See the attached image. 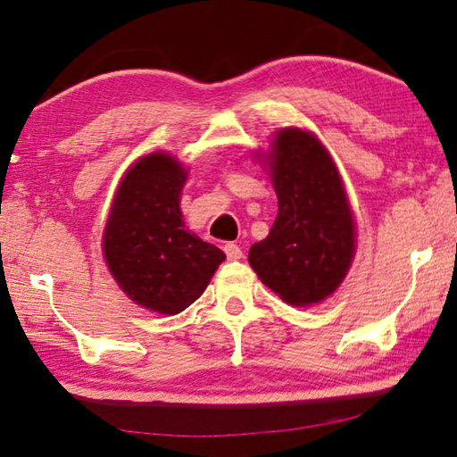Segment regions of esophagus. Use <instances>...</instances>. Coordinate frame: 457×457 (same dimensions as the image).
<instances>
[{
	"mask_svg": "<svg viewBox=\"0 0 457 457\" xmlns=\"http://www.w3.org/2000/svg\"><path fill=\"white\" fill-rule=\"evenodd\" d=\"M223 252H226L228 260H239V258H242V247L236 245L234 242H229V244L223 245Z\"/></svg>",
	"mask_w": 457,
	"mask_h": 457,
	"instance_id": "esophagus-1",
	"label": "esophagus"
}]
</instances>
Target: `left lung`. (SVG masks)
<instances>
[{
    "label": "left lung",
    "instance_id": "1",
    "mask_svg": "<svg viewBox=\"0 0 457 457\" xmlns=\"http://www.w3.org/2000/svg\"><path fill=\"white\" fill-rule=\"evenodd\" d=\"M266 161L278 218L247 260L286 304H319L345 280L354 256V220L343 179L324 145L298 127L278 130Z\"/></svg>",
    "mask_w": 457,
    "mask_h": 457
}]
</instances>
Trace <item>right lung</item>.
<instances>
[{
  "instance_id": "right-lung-1",
  "label": "right lung",
  "mask_w": 457,
  "mask_h": 457,
  "mask_svg": "<svg viewBox=\"0 0 457 457\" xmlns=\"http://www.w3.org/2000/svg\"><path fill=\"white\" fill-rule=\"evenodd\" d=\"M187 169L151 153L129 169L108 213L103 253L122 292L159 314H179L204 294L226 260L220 247L185 229L179 197Z\"/></svg>"
}]
</instances>
